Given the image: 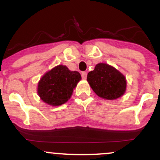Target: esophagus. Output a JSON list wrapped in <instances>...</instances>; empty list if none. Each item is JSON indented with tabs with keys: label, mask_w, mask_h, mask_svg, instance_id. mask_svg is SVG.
<instances>
[{
	"label": "esophagus",
	"mask_w": 160,
	"mask_h": 160,
	"mask_svg": "<svg viewBox=\"0 0 160 160\" xmlns=\"http://www.w3.org/2000/svg\"><path fill=\"white\" fill-rule=\"evenodd\" d=\"M81 76H82V78L83 79V80H86V77H87V73H86V71H82V72L81 73Z\"/></svg>",
	"instance_id": "obj_1"
}]
</instances>
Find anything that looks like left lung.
<instances>
[{"mask_svg":"<svg viewBox=\"0 0 160 160\" xmlns=\"http://www.w3.org/2000/svg\"><path fill=\"white\" fill-rule=\"evenodd\" d=\"M87 81L95 94L108 100L120 98L126 92L125 77L108 64L96 65L95 69L88 74Z\"/></svg>","mask_w":160,"mask_h":160,"instance_id":"1","label":"left lung"}]
</instances>
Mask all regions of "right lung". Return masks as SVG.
Returning <instances> with one entry per match:
<instances>
[{
	"label": "right lung",
	"instance_id": "right-lung-1",
	"mask_svg": "<svg viewBox=\"0 0 160 160\" xmlns=\"http://www.w3.org/2000/svg\"><path fill=\"white\" fill-rule=\"evenodd\" d=\"M80 80L81 76L78 71H70L65 65H58L42 77L38 82V93L49 105H61L71 98Z\"/></svg>",
	"mask_w": 160,
	"mask_h": 160
}]
</instances>
